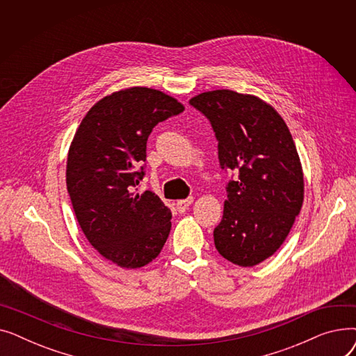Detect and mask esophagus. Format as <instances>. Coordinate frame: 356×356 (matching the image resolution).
I'll use <instances>...</instances> for the list:
<instances>
[{"mask_svg":"<svg viewBox=\"0 0 356 356\" xmlns=\"http://www.w3.org/2000/svg\"><path fill=\"white\" fill-rule=\"evenodd\" d=\"M192 202H193V197H188V199L177 200V203H176V208H177V211H179L180 213H183V212H186V211L189 209V207L192 204Z\"/></svg>","mask_w":356,"mask_h":356,"instance_id":"1","label":"esophagus"}]
</instances>
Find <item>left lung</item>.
Returning a JSON list of instances; mask_svg holds the SVG:
<instances>
[{
    "mask_svg": "<svg viewBox=\"0 0 356 356\" xmlns=\"http://www.w3.org/2000/svg\"><path fill=\"white\" fill-rule=\"evenodd\" d=\"M191 105L211 121L227 186L223 216L213 231L218 252L254 267L286 241L305 197L303 168L282 115L254 95L229 89L199 93Z\"/></svg>",
    "mask_w": 356,
    "mask_h": 356,
    "instance_id": "1",
    "label": "left lung"
}]
</instances>
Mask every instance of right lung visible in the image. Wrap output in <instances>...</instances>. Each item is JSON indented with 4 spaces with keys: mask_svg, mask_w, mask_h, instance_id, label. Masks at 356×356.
Listing matches in <instances>:
<instances>
[{
    "mask_svg": "<svg viewBox=\"0 0 356 356\" xmlns=\"http://www.w3.org/2000/svg\"><path fill=\"white\" fill-rule=\"evenodd\" d=\"M184 106L164 92L134 86L93 105L72 140L66 186L79 225L104 258L140 268L160 254L172 212L153 192L134 188L144 176L148 136Z\"/></svg>",
    "mask_w": 356,
    "mask_h": 356,
    "instance_id": "obj_1",
    "label": "right lung"
}]
</instances>
